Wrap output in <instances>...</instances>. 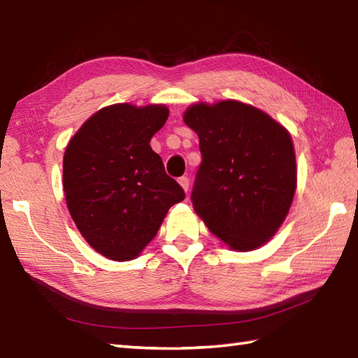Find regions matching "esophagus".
I'll return each mask as SVG.
<instances>
[{
    "instance_id": "1",
    "label": "esophagus",
    "mask_w": 358,
    "mask_h": 358,
    "mask_svg": "<svg viewBox=\"0 0 358 358\" xmlns=\"http://www.w3.org/2000/svg\"><path fill=\"white\" fill-rule=\"evenodd\" d=\"M178 183H180V186L185 189V191L187 192V189H189V178L187 177H180L178 178Z\"/></svg>"
}]
</instances>
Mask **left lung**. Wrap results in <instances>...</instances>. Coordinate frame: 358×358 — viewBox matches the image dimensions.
Masks as SVG:
<instances>
[{
    "instance_id": "left-lung-1",
    "label": "left lung",
    "mask_w": 358,
    "mask_h": 358,
    "mask_svg": "<svg viewBox=\"0 0 358 358\" xmlns=\"http://www.w3.org/2000/svg\"><path fill=\"white\" fill-rule=\"evenodd\" d=\"M183 120L199 135L203 157L191 195L195 212L231 249L260 248L292 204L291 135L268 113L235 100L194 104Z\"/></svg>"
}]
</instances>
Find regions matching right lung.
I'll list each match as a JSON object with an SVG mask.
<instances>
[{"label": "right lung", "mask_w": 358, "mask_h": 358, "mask_svg": "<svg viewBox=\"0 0 358 358\" xmlns=\"http://www.w3.org/2000/svg\"><path fill=\"white\" fill-rule=\"evenodd\" d=\"M163 104H113L94 113L64 152L67 209L96 252L115 262L138 257L185 191L164 171L150 138L166 123Z\"/></svg>", "instance_id": "1"}]
</instances>
